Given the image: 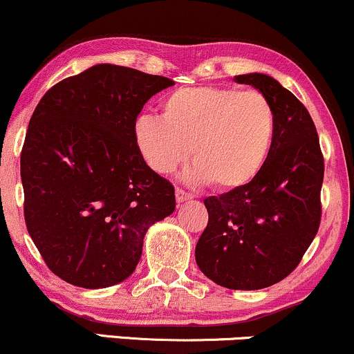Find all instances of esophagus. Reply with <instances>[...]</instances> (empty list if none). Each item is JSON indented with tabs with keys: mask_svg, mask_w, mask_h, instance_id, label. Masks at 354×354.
<instances>
[{
	"mask_svg": "<svg viewBox=\"0 0 354 354\" xmlns=\"http://www.w3.org/2000/svg\"><path fill=\"white\" fill-rule=\"evenodd\" d=\"M192 198H194L192 194L185 192L184 189H176V201H177V203H184L187 201H192Z\"/></svg>",
	"mask_w": 354,
	"mask_h": 354,
	"instance_id": "obj_1",
	"label": "esophagus"
}]
</instances>
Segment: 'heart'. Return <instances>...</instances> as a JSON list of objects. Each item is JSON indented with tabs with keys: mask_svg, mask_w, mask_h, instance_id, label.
<instances>
[{
	"mask_svg": "<svg viewBox=\"0 0 354 354\" xmlns=\"http://www.w3.org/2000/svg\"><path fill=\"white\" fill-rule=\"evenodd\" d=\"M162 115H140L134 140L153 172H174L189 159L190 184L223 190L245 187L267 164L277 115L267 95L235 87H180L160 102Z\"/></svg>",
	"mask_w": 354,
	"mask_h": 354,
	"instance_id": "obj_1",
	"label": "heart"
}]
</instances>
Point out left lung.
Segmentation results:
<instances>
[{
	"label": "left lung",
	"mask_w": 354,
	"mask_h": 354,
	"mask_svg": "<svg viewBox=\"0 0 354 354\" xmlns=\"http://www.w3.org/2000/svg\"><path fill=\"white\" fill-rule=\"evenodd\" d=\"M267 95L277 131L267 164L250 184L203 201L209 223L195 247L207 278L230 290H261L288 277L322 218L323 156L306 107L268 74L234 77Z\"/></svg>",
	"instance_id": "8db88e82"
}]
</instances>
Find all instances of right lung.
Masks as SVG:
<instances>
[{"mask_svg": "<svg viewBox=\"0 0 354 354\" xmlns=\"http://www.w3.org/2000/svg\"><path fill=\"white\" fill-rule=\"evenodd\" d=\"M172 79L95 64L57 82L21 151L24 220L49 270L82 288L134 273L149 227L176 210L174 185L145 164L134 124Z\"/></svg>", "mask_w": 354, "mask_h": 354, "instance_id": "obj_1", "label": "right lung"}]
</instances>
